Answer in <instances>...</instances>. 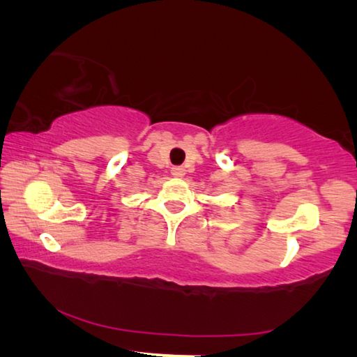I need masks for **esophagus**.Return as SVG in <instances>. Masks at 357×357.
<instances>
[{
  "label": "esophagus",
  "instance_id": "esophagus-1",
  "mask_svg": "<svg viewBox=\"0 0 357 357\" xmlns=\"http://www.w3.org/2000/svg\"><path fill=\"white\" fill-rule=\"evenodd\" d=\"M172 174H173V176L174 178H183L184 176V174H185V168L184 167H173L172 168Z\"/></svg>",
  "mask_w": 357,
  "mask_h": 357
}]
</instances>
